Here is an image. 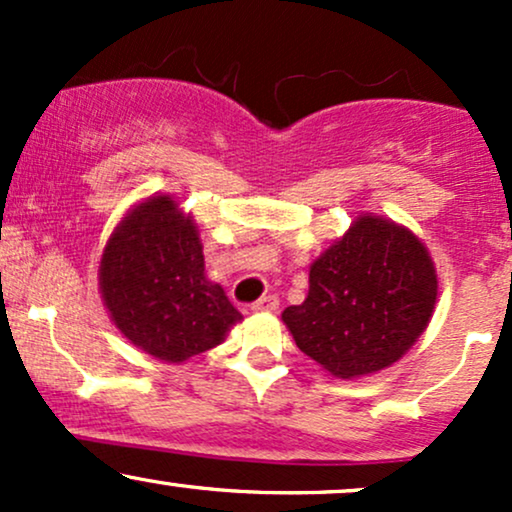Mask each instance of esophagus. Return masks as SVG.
Segmentation results:
<instances>
[{
    "mask_svg": "<svg viewBox=\"0 0 512 512\" xmlns=\"http://www.w3.org/2000/svg\"><path fill=\"white\" fill-rule=\"evenodd\" d=\"M252 313H276L279 310V298L276 296H264L257 303H252Z\"/></svg>",
    "mask_w": 512,
    "mask_h": 512,
    "instance_id": "1",
    "label": "esophagus"
}]
</instances>
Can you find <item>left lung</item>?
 Returning a JSON list of instances; mask_svg holds the SVG:
<instances>
[{"label": "left lung", "mask_w": 512, "mask_h": 512, "mask_svg": "<svg viewBox=\"0 0 512 512\" xmlns=\"http://www.w3.org/2000/svg\"><path fill=\"white\" fill-rule=\"evenodd\" d=\"M310 289L281 320L305 356L351 380L397 363L424 334L438 298L428 248L407 226L361 214L310 264Z\"/></svg>", "instance_id": "8db88e82"}]
</instances>
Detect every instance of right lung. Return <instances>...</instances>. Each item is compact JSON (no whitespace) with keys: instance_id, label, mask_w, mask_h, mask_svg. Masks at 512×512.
<instances>
[{"instance_id":"obj_1","label":"right lung","mask_w":512,"mask_h":512,"mask_svg":"<svg viewBox=\"0 0 512 512\" xmlns=\"http://www.w3.org/2000/svg\"><path fill=\"white\" fill-rule=\"evenodd\" d=\"M110 320L144 354L166 363L219 346L243 315L204 274L197 223L175 197L142 199L110 233L98 267Z\"/></svg>"}]
</instances>
